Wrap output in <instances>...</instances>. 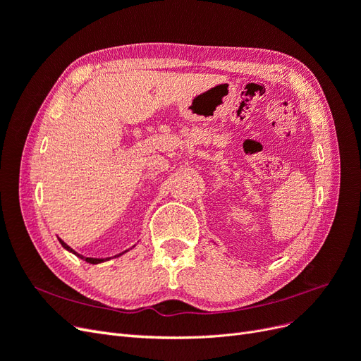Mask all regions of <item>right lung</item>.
Masks as SVG:
<instances>
[{
  "label": "right lung",
  "instance_id": "add662e5",
  "mask_svg": "<svg viewBox=\"0 0 361 361\" xmlns=\"http://www.w3.org/2000/svg\"><path fill=\"white\" fill-rule=\"evenodd\" d=\"M59 243L61 244V247L64 248V250H68L69 251V253H72V255H75L76 257H80L81 260H85L87 262V264H92V265H97V264H102V262H106V260H110L111 257H105V259H96V257H85V256H82V255H80V253H76V251L75 250H72L66 243H64V241H61V239L59 238ZM135 245H133V248H134ZM130 250V248H129ZM129 250H125V251H122V253H118V255H116V256H113V257H118V256H122V255H125L126 253V251H129Z\"/></svg>",
  "mask_w": 361,
  "mask_h": 361
}]
</instances>
